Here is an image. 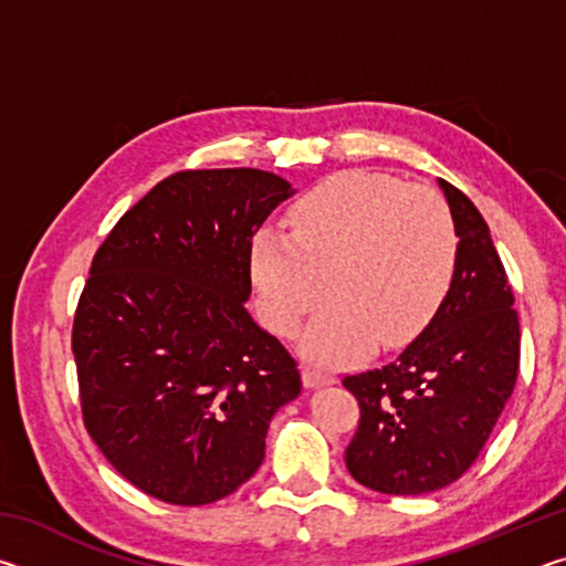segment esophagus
Masks as SVG:
<instances>
[{"label": "esophagus", "mask_w": 566, "mask_h": 566, "mask_svg": "<svg viewBox=\"0 0 566 566\" xmlns=\"http://www.w3.org/2000/svg\"><path fill=\"white\" fill-rule=\"evenodd\" d=\"M302 379H304L306 389H317V387H324V385H332V381H334L329 371L317 369V367H304Z\"/></svg>", "instance_id": "esophagus-1"}]
</instances>
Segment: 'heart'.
<instances>
[{"mask_svg": "<svg viewBox=\"0 0 566 566\" xmlns=\"http://www.w3.org/2000/svg\"><path fill=\"white\" fill-rule=\"evenodd\" d=\"M290 234L262 227L249 244L262 322L290 337L324 294L302 349L322 364L401 347L434 317L457 266L452 209L434 189L375 171H339L306 189Z\"/></svg>", "mask_w": 566, "mask_h": 566, "instance_id": "b5f03b06", "label": "heart"}]
</instances>
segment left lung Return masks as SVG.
<instances>
[{
	"instance_id": "8db88e82",
	"label": "left lung",
	"mask_w": 566,
	"mask_h": 566,
	"mask_svg": "<svg viewBox=\"0 0 566 566\" xmlns=\"http://www.w3.org/2000/svg\"><path fill=\"white\" fill-rule=\"evenodd\" d=\"M459 249L452 284L424 332L379 369L347 375L359 427L349 474L381 494L457 482L490 439L520 371V317L490 227L464 191L439 179Z\"/></svg>"
}]
</instances>
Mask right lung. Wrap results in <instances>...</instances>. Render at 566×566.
I'll return each mask as SVG.
<instances>
[{"mask_svg":"<svg viewBox=\"0 0 566 566\" xmlns=\"http://www.w3.org/2000/svg\"><path fill=\"white\" fill-rule=\"evenodd\" d=\"M290 181L262 169L177 171L92 260L74 314L82 417L117 472L155 500L212 504L264 459L296 361L256 327L249 244Z\"/></svg>","mask_w":566,"mask_h":566,"instance_id":"add662e5","label":"right lung"}]
</instances>
